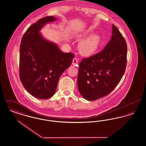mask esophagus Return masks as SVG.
Wrapping results in <instances>:
<instances>
[{"label": "esophagus", "instance_id": "34e87169", "mask_svg": "<svg viewBox=\"0 0 146 146\" xmlns=\"http://www.w3.org/2000/svg\"><path fill=\"white\" fill-rule=\"evenodd\" d=\"M78 60L76 58H74L73 59V62H72V64L73 65H76L78 64Z\"/></svg>", "mask_w": 146, "mask_h": 146}]
</instances>
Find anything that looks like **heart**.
<instances>
[{
  "mask_svg": "<svg viewBox=\"0 0 146 146\" xmlns=\"http://www.w3.org/2000/svg\"><path fill=\"white\" fill-rule=\"evenodd\" d=\"M91 35V33L86 32L78 35V37L83 38L87 35ZM101 42V37L98 35H91L89 38L83 40L79 44L80 52L83 56H89L92 55L97 50Z\"/></svg>",
  "mask_w": 146,
  "mask_h": 146,
  "instance_id": "obj_1",
  "label": "heart"
}]
</instances>
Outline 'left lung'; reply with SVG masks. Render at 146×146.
Masks as SVG:
<instances>
[{
  "mask_svg": "<svg viewBox=\"0 0 146 146\" xmlns=\"http://www.w3.org/2000/svg\"><path fill=\"white\" fill-rule=\"evenodd\" d=\"M127 45L117 27L112 25V35L104 49L79 63L78 88L80 95L94 101L111 93L125 73Z\"/></svg>",
  "mask_w": 146,
  "mask_h": 146,
  "instance_id": "8db88e82",
  "label": "left lung"
}]
</instances>
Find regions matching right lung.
<instances>
[{
    "label": "right lung",
    "mask_w": 146,
    "mask_h": 146,
    "mask_svg": "<svg viewBox=\"0 0 146 146\" xmlns=\"http://www.w3.org/2000/svg\"><path fill=\"white\" fill-rule=\"evenodd\" d=\"M54 16L39 20L26 31L20 49L19 76L25 89L39 99L52 97L60 77L71 64L74 55L64 53L39 33L46 24L56 21Z\"/></svg>",
    "instance_id": "right-lung-1"
}]
</instances>
